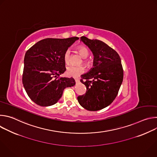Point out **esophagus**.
Returning a JSON list of instances; mask_svg holds the SVG:
<instances>
[{"mask_svg":"<svg viewBox=\"0 0 157 157\" xmlns=\"http://www.w3.org/2000/svg\"><path fill=\"white\" fill-rule=\"evenodd\" d=\"M75 80L76 83H78V82H79V79H75Z\"/></svg>","mask_w":157,"mask_h":157,"instance_id":"34e87169","label":"esophagus"}]
</instances>
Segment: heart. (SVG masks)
I'll list each match as a JSON object with an SVG mask.
<instances>
[{"mask_svg":"<svg viewBox=\"0 0 157 157\" xmlns=\"http://www.w3.org/2000/svg\"><path fill=\"white\" fill-rule=\"evenodd\" d=\"M78 52L80 56L83 58L82 63L87 68H90L93 65V63L91 59H87L89 55V51L88 48L84 46H79L78 48ZM63 59L66 64H68L70 61V51L67 50L63 55ZM84 71V68L82 65L80 66H69L67 68L66 74L69 77L77 78Z\"/></svg>","mask_w":157,"mask_h":157,"instance_id":"obj_1","label":"heart"}]
</instances>
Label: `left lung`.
<instances>
[{
    "mask_svg": "<svg viewBox=\"0 0 157 157\" xmlns=\"http://www.w3.org/2000/svg\"><path fill=\"white\" fill-rule=\"evenodd\" d=\"M80 40L91 49L94 68L81 76L86 92L78 97L84 109L96 111L110 105L116 99L123 81L124 70L118 53L104 42L81 36Z\"/></svg>",
    "mask_w": 157,
    "mask_h": 157,
    "instance_id": "obj_1",
    "label": "left lung"
}]
</instances>
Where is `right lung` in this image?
I'll return each mask as SVG.
<instances>
[{
  "label": "right lung",
  "instance_id": "obj_1",
  "mask_svg": "<svg viewBox=\"0 0 157 157\" xmlns=\"http://www.w3.org/2000/svg\"><path fill=\"white\" fill-rule=\"evenodd\" d=\"M78 38H45L27 51L22 82L35 104L44 107L53 105L62 96L64 88L75 84L73 78L59 76L66 71L64 52Z\"/></svg>",
  "mask_w": 157,
  "mask_h": 157
}]
</instances>
